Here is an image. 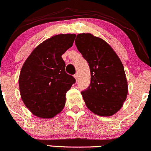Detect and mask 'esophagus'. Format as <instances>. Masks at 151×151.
<instances>
[{
	"label": "esophagus",
	"mask_w": 151,
	"mask_h": 151,
	"mask_svg": "<svg viewBox=\"0 0 151 151\" xmlns=\"http://www.w3.org/2000/svg\"><path fill=\"white\" fill-rule=\"evenodd\" d=\"M74 77H75L76 80V81H78V73L75 74V75H74Z\"/></svg>",
	"instance_id": "esophagus-1"
}]
</instances>
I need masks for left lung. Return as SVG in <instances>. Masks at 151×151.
Listing matches in <instances>:
<instances>
[{"instance_id":"1","label":"left lung","mask_w":151,"mask_h":151,"mask_svg":"<svg viewBox=\"0 0 151 151\" xmlns=\"http://www.w3.org/2000/svg\"><path fill=\"white\" fill-rule=\"evenodd\" d=\"M75 42L90 69L89 86L81 92L86 106L99 116L115 114L128 95L121 61L108 43L91 34H78Z\"/></svg>"}]
</instances>
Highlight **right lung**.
<instances>
[{"mask_svg": "<svg viewBox=\"0 0 151 151\" xmlns=\"http://www.w3.org/2000/svg\"><path fill=\"white\" fill-rule=\"evenodd\" d=\"M76 34H59L39 45L22 67L19 77L21 98L34 115L52 118L63 109L67 92L76 83L65 72L62 56L73 44Z\"/></svg>", "mask_w": 151, "mask_h": 151, "instance_id": "1", "label": "right lung"}]
</instances>
